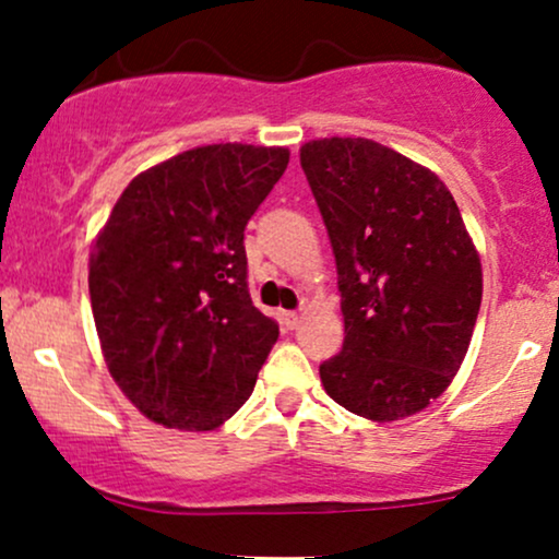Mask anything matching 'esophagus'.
<instances>
[{"label": "esophagus", "mask_w": 559, "mask_h": 559, "mask_svg": "<svg viewBox=\"0 0 559 559\" xmlns=\"http://www.w3.org/2000/svg\"><path fill=\"white\" fill-rule=\"evenodd\" d=\"M299 323H301L299 312H281V325H284L286 331H294Z\"/></svg>", "instance_id": "obj_1"}]
</instances>
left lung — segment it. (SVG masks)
<instances>
[{"mask_svg": "<svg viewBox=\"0 0 559 559\" xmlns=\"http://www.w3.org/2000/svg\"><path fill=\"white\" fill-rule=\"evenodd\" d=\"M336 258L344 346L320 365L333 402L376 423L409 418L457 376L484 273L436 173L373 139L299 150Z\"/></svg>", "mask_w": 559, "mask_h": 559, "instance_id": "8db88e82", "label": "left lung"}]
</instances>
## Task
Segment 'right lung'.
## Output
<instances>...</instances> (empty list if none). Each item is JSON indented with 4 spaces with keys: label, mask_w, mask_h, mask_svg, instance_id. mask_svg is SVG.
<instances>
[{
    "label": "right lung",
    "mask_w": 559,
    "mask_h": 559,
    "mask_svg": "<svg viewBox=\"0 0 559 559\" xmlns=\"http://www.w3.org/2000/svg\"><path fill=\"white\" fill-rule=\"evenodd\" d=\"M286 165V146H194L139 173L96 236L102 355L152 423L213 431L252 394L278 325L249 297L243 228Z\"/></svg>",
    "instance_id": "add662e5"
}]
</instances>
